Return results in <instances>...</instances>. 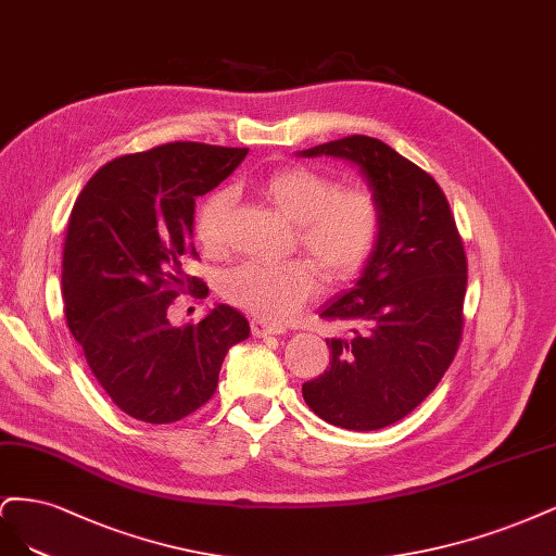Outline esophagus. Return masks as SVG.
<instances>
[{"label": "esophagus", "instance_id": "1", "mask_svg": "<svg viewBox=\"0 0 556 556\" xmlns=\"http://www.w3.org/2000/svg\"><path fill=\"white\" fill-rule=\"evenodd\" d=\"M281 332H286L281 326L267 324V320H263V318L252 320V334L254 337H270V334H281Z\"/></svg>", "mask_w": 556, "mask_h": 556}]
</instances>
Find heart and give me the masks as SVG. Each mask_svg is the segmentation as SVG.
I'll list each match as a JSON object with an SVG mask.
<instances>
[{
  "mask_svg": "<svg viewBox=\"0 0 556 556\" xmlns=\"http://www.w3.org/2000/svg\"><path fill=\"white\" fill-rule=\"evenodd\" d=\"M261 193L295 224V240L332 281L355 277L369 263L383 230V212L367 189H339L332 177L304 166L270 173ZM232 193H210L195 214V236L207 252L228 244ZM318 289V270L309 261L247 263L224 277L222 293L236 307L263 320L293 316Z\"/></svg>",
  "mask_w": 556,
  "mask_h": 556,
  "instance_id": "heart-1",
  "label": "heart"
}]
</instances>
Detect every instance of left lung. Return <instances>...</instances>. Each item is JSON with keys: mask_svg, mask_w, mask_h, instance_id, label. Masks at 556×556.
I'll list each match as a JSON object with an SVG mask.
<instances>
[{"mask_svg": "<svg viewBox=\"0 0 556 556\" xmlns=\"http://www.w3.org/2000/svg\"><path fill=\"white\" fill-rule=\"evenodd\" d=\"M361 168L383 230L353 289L320 312L351 334L326 339L330 367L302 397L330 425L371 432L406 418L451 367L464 330L467 254L434 177L379 138L346 136L300 156Z\"/></svg>", "mask_w": 556, "mask_h": 556, "instance_id": "left-lung-1", "label": "left lung"}]
</instances>
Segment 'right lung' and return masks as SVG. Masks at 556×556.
<instances>
[{"label": "right lung", "instance_id": "obj_1", "mask_svg": "<svg viewBox=\"0 0 556 556\" xmlns=\"http://www.w3.org/2000/svg\"><path fill=\"white\" fill-rule=\"evenodd\" d=\"M247 148L166 142L94 173L71 210L62 261L64 314L101 388L124 414L152 425L182 420L214 395L249 320L217 304L201 324L173 326L180 291L207 293L182 263L193 210L236 170Z\"/></svg>", "mask_w": 556, "mask_h": 556}]
</instances>
